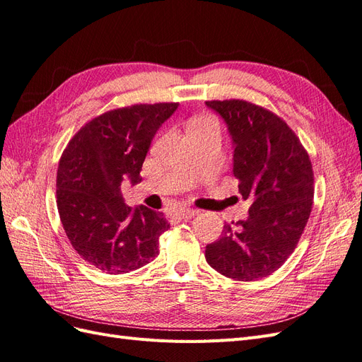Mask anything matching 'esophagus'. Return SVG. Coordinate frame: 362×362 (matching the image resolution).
I'll list each match as a JSON object with an SVG mask.
<instances>
[{
  "label": "esophagus",
  "mask_w": 362,
  "mask_h": 362,
  "mask_svg": "<svg viewBox=\"0 0 362 362\" xmlns=\"http://www.w3.org/2000/svg\"><path fill=\"white\" fill-rule=\"evenodd\" d=\"M199 211L198 210H193V208H184V210H177V211H173L170 216H173V217H177V218H192L193 216H196L198 214Z\"/></svg>",
  "instance_id": "obj_1"
}]
</instances>
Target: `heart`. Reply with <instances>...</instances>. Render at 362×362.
Wrapping results in <instances>:
<instances>
[{
    "instance_id": "b5f03b06",
    "label": "heart",
    "mask_w": 362,
    "mask_h": 362,
    "mask_svg": "<svg viewBox=\"0 0 362 362\" xmlns=\"http://www.w3.org/2000/svg\"><path fill=\"white\" fill-rule=\"evenodd\" d=\"M208 120H210V119H198V120H194L192 125H198V124H202V122H208Z\"/></svg>"
}]
</instances>
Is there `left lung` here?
<instances>
[{"mask_svg": "<svg viewBox=\"0 0 362 362\" xmlns=\"http://www.w3.org/2000/svg\"><path fill=\"white\" fill-rule=\"evenodd\" d=\"M205 104L225 119L238 193L250 201L246 221L225 223L222 237L206 245V262L235 281L266 278L293 254L310 218L314 172L308 151L286 120L264 107L245 100Z\"/></svg>", "mask_w": 362, "mask_h": 362, "instance_id": "1", "label": "left lung"}]
</instances>
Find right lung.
Segmentation results:
<instances>
[{
    "mask_svg": "<svg viewBox=\"0 0 362 362\" xmlns=\"http://www.w3.org/2000/svg\"><path fill=\"white\" fill-rule=\"evenodd\" d=\"M178 103L134 104L108 110L84 124L63 151L56 199L72 247L110 275L137 270L158 255L169 228L163 213L125 205L120 184L141 181L151 140Z\"/></svg>",
    "mask_w": 362,
    "mask_h": 362,
    "instance_id": "add662e5",
    "label": "right lung"
}]
</instances>
